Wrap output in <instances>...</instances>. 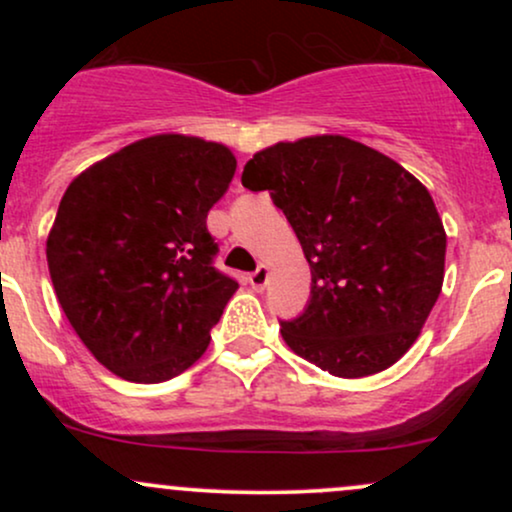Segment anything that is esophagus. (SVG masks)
Instances as JSON below:
<instances>
[{
  "instance_id": "obj_1",
  "label": "esophagus",
  "mask_w": 512,
  "mask_h": 512,
  "mask_svg": "<svg viewBox=\"0 0 512 512\" xmlns=\"http://www.w3.org/2000/svg\"><path fill=\"white\" fill-rule=\"evenodd\" d=\"M267 281H269V267H267V264H260V267H257L255 272L250 274V284H252V289L262 291L264 286H267Z\"/></svg>"
}]
</instances>
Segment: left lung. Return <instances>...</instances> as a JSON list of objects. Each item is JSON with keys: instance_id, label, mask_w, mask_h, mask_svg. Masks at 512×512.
<instances>
[{"instance_id": "1", "label": "left lung", "mask_w": 512, "mask_h": 512, "mask_svg": "<svg viewBox=\"0 0 512 512\" xmlns=\"http://www.w3.org/2000/svg\"><path fill=\"white\" fill-rule=\"evenodd\" d=\"M243 185L289 219L313 284L281 322L293 354L337 378H366L419 339L445 276L443 221L431 192L370 146L315 134L257 151Z\"/></svg>"}]
</instances>
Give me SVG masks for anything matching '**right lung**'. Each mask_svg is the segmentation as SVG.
<instances>
[{
    "label": "right lung",
    "instance_id": "obj_1",
    "mask_svg": "<svg viewBox=\"0 0 512 512\" xmlns=\"http://www.w3.org/2000/svg\"><path fill=\"white\" fill-rule=\"evenodd\" d=\"M228 146L154 134L69 182L48 269L69 325L129 383L175 378L202 358L238 284L216 272L207 214L236 173Z\"/></svg>",
    "mask_w": 512,
    "mask_h": 512
}]
</instances>
